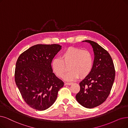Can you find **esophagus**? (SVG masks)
<instances>
[{"label": "esophagus", "mask_w": 128, "mask_h": 128, "mask_svg": "<svg viewBox=\"0 0 128 128\" xmlns=\"http://www.w3.org/2000/svg\"><path fill=\"white\" fill-rule=\"evenodd\" d=\"M71 84H72V82H65L64 84L65 85H70Z\"/></svg>", "instance_id": "1"}]
</instances>
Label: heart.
<instances>
[{"mask_svg": "<svg viewBox=\"0 0 128 128\" xmlns=\"http://www.w3.org/2000/svg\"><path fill=\"white\" fill-rule=\"evenodd\" d=\"M69 65V71L64 76L67 80H73L85 77L91 72L93 66L92 56L89 51L79 48L69 47L61 54V58H55L52 61L53 72L58 77H62Z\"/></svg>", "mask_w": 128, "mask_h": 128, "instance_id": "b5f03b06", "label": "heart"}]
</instances>
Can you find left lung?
Returning a JSON list of instances; mask_svg holds the SVG:
<instances>
[{"instance_id":"left-lung-1","label":"left lung","mask_w":128,"mask_h":128,"mask_svg":"<svg viewBox=\"0 0 128 128\" xmlns=\"http://www.w3.org/2000/svg\"><path fill=\"white\" fill-rule=\"evenodd\" d=\"M93 48L94 58L90 73L82 80L76 101L86 108L101 104L108 98L115 78V69L110 54L99 44L86 40Z\"/></svg>"}]
</instances>
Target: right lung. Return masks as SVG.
<instances>
[{
  "mask_svg": "<svg viewBox=\"0 0 128 128\" xmlns=\"http://www.w3.org/2000/svg\"><path fill=\"white\" fill-rule=\"evenodd\" d=\"M61 49L57 44H36L22 52L17 60L16 84L26 103L34 109L49 108L64 85L53 73L51 64Z\"/></svg>",
  "mask_w": 128,
  "mask_h": 128,
  "instance_id": "obj_1",
  "label": "right lung"
}]
</instances>
